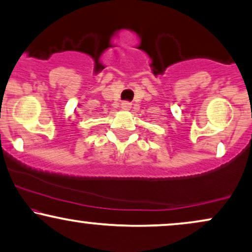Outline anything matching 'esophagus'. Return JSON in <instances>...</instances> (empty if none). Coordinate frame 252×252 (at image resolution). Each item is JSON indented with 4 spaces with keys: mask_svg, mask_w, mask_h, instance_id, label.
<instances>
[{
    "mask_svg": "<svg viewBox=\"0 0 252 252\" xmlns=\"http://www.w3.org/2000/svg\"><path fill=\"white\" fill-rule=\"evenodd\" d=\"M121 108H122L123 110H129V109L131 108V103L122 102V104H121Z\"/></svg>",
    "mask_w": 252,
    "mask_h": 252,
    "instance_id": "1",
    "label": "esophagus"
}]
</instances>
